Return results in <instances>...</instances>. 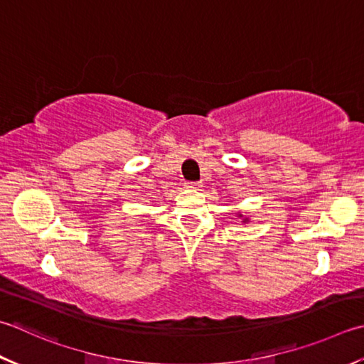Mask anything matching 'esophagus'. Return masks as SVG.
<instances>
[{
	"instance_id": "1",
	"label": "esophagus",
	"mask_w": 364,
	"mask_h": 364,
	"mask_svg": "<svg viewBox=\"0 0 364 364\" xmlns=\"http://www.w3.org/2000/svg\"><path fill=\"white\" fill-rule=\"evenodd\" d=\"M184 186H186L188 189H198V188H202V183H196V181H188V183H184Z\"/></svg>"
}]
</instances>
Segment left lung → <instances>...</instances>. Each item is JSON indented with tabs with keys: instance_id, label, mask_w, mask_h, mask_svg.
<instances>
[{
	"instance_id": "1",
	"label": "left lung",
	"mask_w": 364,
	"mask_h": 364,
	"mask_svg": "<svg viewBox=\"0 0 364 364\" xmlns=\"http://www.w3.org/2000/svg\"><path fill=\"white\" fill-rule=\"evenodd\" d=\"M240 218H243V215H240ZM247 220H249V219H247V218H245V219H243V223H247Z\"/></svg>"
}]
</instances>
